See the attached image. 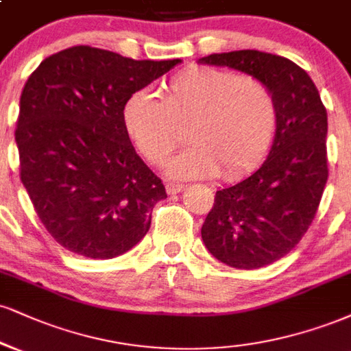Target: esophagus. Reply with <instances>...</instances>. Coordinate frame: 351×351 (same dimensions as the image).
I'll return each mask as SVG.
<instances>
[{
    "label": "esophagus",
    "mask_w": 351,
    "mask_h": 351,
    "mask_svg": "<svg viewBox=\"0 0 351 351\" xmlns=\"http://www.w3.org/2000/svg\"><path fill=\"white\" fill-rule=\"evenodd\" d=\"M165 189H167L168 194H176V193L183 191L184 184H180V183H167V184H165Z\"/></svg>",
    "instance_id": "1"
}]
</instances>
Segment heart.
Segmentation results:
<instances>
[{"label": "heart", "mask_w": 351, "mask_h": 351, "mask_svg": "<svg viewBox=\"0 0 351 351\" xmlns=\"http://www.w3.org/2000/svg\"><path fill=\"white\" fill-rule=\"evenodd\" d=\"M124 129L152 165H163L186 137L191 145L168 165L176 178L235 180L252 171L271 149L278 128L276 101L252 75L191 65L173 75L162 99L134 93L124 106Z\"/></svg>", "instance_id": "heart-1"}]
</instances>
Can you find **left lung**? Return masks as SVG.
Returning a JSON list of instances; mask_svg holds the SVG:
<instances>
[{"label": "left lung", "mask_w": 351, "mask_h": 351, "mask_svg": "<svg viewBox=\"0 0 351 351\" xmlns=\"http://www.w3.org/2000/svg\"><path fill=\"white\" fill-rule=\"evenodd\" d=\"M199 63L260 78L276 101L278 128L268 158L248 178L216 193L201 229L202 242L219 261L261 268L288 255L314 221L328 178L327 111L309 75L280 55L235 50Z\"/></svg>", "instance_id": "8db88e82"}]
</instances>
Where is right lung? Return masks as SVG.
Returning <instances> with one entry per match:
<instances>
[{
  "label": "right lung",
  "mask_w": 351,
  "mask_h": 351,
  "mask_svg": "<svg viewBox=\"0 0 351 351\" xmlns=\"http://www.w3.org/2000/svg\"><path fill=\"white\" fill-rule=\"evenodd\" d=\"M180 62L77 45L45 58L24 84L14 132L21 181L63 248L108 260L145 237L167 193L135 154L122 112Z\"/></svg>",
  "instance_id": "add662e5"
}]
</instances>
